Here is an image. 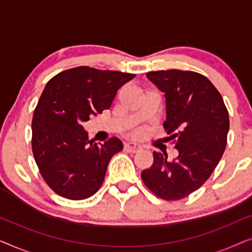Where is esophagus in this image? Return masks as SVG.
<instances>
[{
	"label": "esophagus",
	"mask_w": 252,
	"mask_h": 252,
	"mask_svg": "<svg viewBox=\"0 0 252 252\" xmlns=\"http://www.w3.org/2000/svg\"><path fill=\"white\" fill-rule=\"evenodd\" d=\"M141 147L139 143H135V142H128L125 144V150L129 151V153H137L141 149Z\"/></svg>",
	"instance_id": "1"
}]
</instances>
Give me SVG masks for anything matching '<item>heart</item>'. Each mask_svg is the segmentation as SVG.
Segmentation results:
<instances>
[{
  "label": "heart",
  "mask_w": 252,
  "mask_h": 252,
  "mask_svg": "<svg viewBox=\"0 0 252 252\" xmlns=\"http://www.w3.org/2000/svg\"><path fill=\"white\" fill-rule=\"evenodd\" d=\"M137 135V133H135V134H134V136H136Z\"/></svg>",
  "instance_id": "b5f03b06"
}]
</instances>
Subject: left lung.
<instances>
[{"label": "left lung", "instance_id": "8db88e82", "mask_svg": "<svg viewBox=\"0 0 252 252\" xmlns=\"http://www.w3.org/2000/svg\"><path fill=\"white\" fill-rule=\"evenodd\" d=\"M147 77L165 93L163 126L179 156L168 161L166 154L154 153L141 178L157 197L178 201L197 190L218 165L227 144L228 111L212 82L197 72L153 71Z\"/></svg>", "mask_w": 252, "mask_h": 252}]
</instances>
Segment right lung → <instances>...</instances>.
Here are the masks:
<instances>
[{
	"label": "right lung",
	"instance_id": "right-lung-1",
	"mask_svg": "<svg viewBox=\"0 0 252 252\" xmlns=\"http://www.w3.org/2000/svg\"><path fill=\"white\" fill-rule=\"evenodd\" d=\"M134 77L78 66L48 81L34 110L32 151L43 180L57 195L80 201L101 188L109 161L123 143L117 137L93 143L82 123L108 110L117 91Z\"/></svg>",
	"mask_w": 252,
	"mask_h": 252
}]
</instances>
